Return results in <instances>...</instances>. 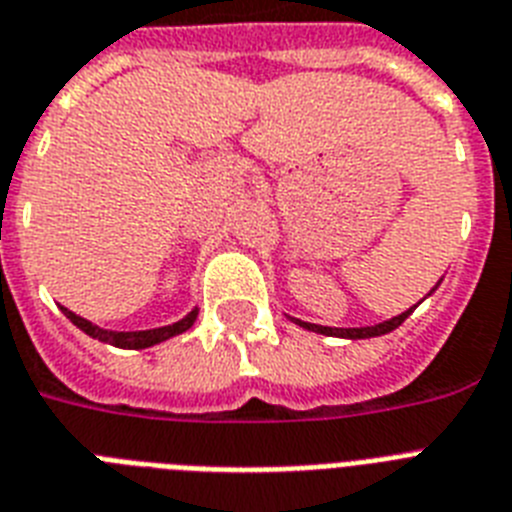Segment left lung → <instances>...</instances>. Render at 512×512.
<instances>
[{
    "label": "left lung",
    "mask_w": 512,
    "mask_h": 512,
    "mask_svg": "<svg viewBox=\"0 0 512 512\" xmlns=\"http://www.w3.org/2000/svg\"><path fill=\"white\" fill-rule=\"evenodd\" d=\"M414 308L404 311L401 316H393V319L382 321V324H374V327H358V329H332V327H319V324H305V321L295 319L300 327L311 329V332H319V335H327V337H348V340H366V337H380V335H388L393 332L396 327H401L406 321V316L412 313Z\"/></svg>",
    "instance_id": "left-lung-1"
}]
</instances>
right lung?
<instances>
[{"mask_svg":"<svg viewBox=\"0 0 512 512\" xmlns=\"http://www.w3.org/2000/svg\"><path fill=\"white\" fill-rule=\"evenodd\" d=\"M63 313L71 319V324H76V327L82 329L84 335L95 337V340L100 342H108V345H116V348H132V350L148 348V345H156V342H164V340H170V337L180 335V332H185V329H191L196 316H199V311H191L185 319L175 321V324H170V327L146 329V332H108V329L95 327L92 321L76 316V313H71L68 308H63Z\"/></svg>","mask_w":512,"mask_h":512,"instance_id":"obj_1","label":"right lung"}]
</instances>
